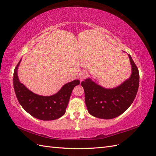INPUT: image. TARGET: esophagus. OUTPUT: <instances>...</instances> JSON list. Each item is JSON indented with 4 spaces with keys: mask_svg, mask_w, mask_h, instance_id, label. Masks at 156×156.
<instances>
[{
    "mask_svg": "<svg viewBox=\"0 0 156 156\" xmlns=\"http://www.w3.org/2000/svg\"><path fill=\"white\" fill-rule=\"evenodd\" d=\"M87 76H88V73L87 72H85V71L82 72L80 74V75H79V77H80L81 81L84 80L85 78H87Z\"/></svg>",
    "mask_w": 156,
    "mask_h": 156,
    "instance_id": "34e87169",
    "label": "esophagus"
}]
</instances>
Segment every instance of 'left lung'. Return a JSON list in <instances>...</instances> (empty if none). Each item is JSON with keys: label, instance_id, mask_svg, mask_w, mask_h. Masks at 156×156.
Masks as SVG:
<instances>
[{"label": "left lung", "instance_id": "1", "mask_svg": "<svg viewBox=\"0 0 156 156\" xmlns=\"http://www.w3.org/2000/svg\"><path fill=\"white\" fill-rule=\"evenodd\" d=\"M132 72L130 78L117 87L108 89L87 78L81 82L85 94L88 111L95 117L111 119L118 117L133 103L137 93L140 74L139 70L129 54Z\"/></svg>", "mask_w": 156, "mask_h": 156}]
</instances>
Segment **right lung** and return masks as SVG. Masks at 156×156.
<instances>
[{
  "mask_svg": "<svg viewBox=\"0 0 156 156\" xmlns=\"http://www.w3.org/2000/svg\"><path fill=\"white\" fill-rule=\"evenodd\" d=\"M21 60H20L21 62ZM16 65L13 74V86L16 97L21 107L33 117L43 121H51L59 119L66 112L72 90L79 85L78 80L64 84L57 93L44 97L36 94L19 82Z\"/></svg>",
  "mask_w": 156,
  "mask_h": 156,
  "instance_id": "right-lung-1",
  "label": "right lung"
}]
</instances>
